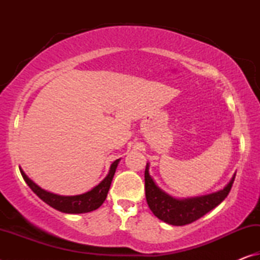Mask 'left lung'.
I'll use <instances>...</instances> for the list:
<instances>
[{"instance_id": "8db88e82", "label": "left lung", "mask_w": 260, "mask_h": 260, "mask_svg": "<svg viewBox=\"0 0 260 260\" xmlns=\"http://www.w3.org/2000/svg\"><path fill=\"white\" fill-rule=\"evenodd\" d=\"M235 175L223 189L209 195L190 197V199H175L157 186L151 175L149 174V164L147 162L144 172V182H146V199L152 213L158 219L173 226H184L196 221L204 214L213 210L226 199L230 193Z\"/></svg>"}]
</instances>
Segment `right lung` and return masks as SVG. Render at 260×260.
Returning <instances> with one entry per match:
<instances>
[{
  "instance_id": "1",
  "label": "right lung",
  "mask_w": 260,
  "mask_h": 260,
  "mask_svg": "<svg viewBox=\"0 0 260 260\" xmlns=\"http://www.w3.org/2000/svg\"><path fill=\"white\" fill-rule=\"evenodd\" d=\"M119 160L120 159H117L112 162L111 167H110L109 174L98 184V186L94 187L89 191L76 196H60L57 195V193L47 191L41 187H39L37 183H34L32 180L25 174V172L20 169V167L19 170L25 180V182L28 184V187L32 189L33 192L37 193L45 203L50 205L51 208H54L64 213H87L99 209L100 206L103 204L105 199H107L109 189L110 186H111L113 175L114 172H116V169Z\"/></svg>"
}]
</instances>
